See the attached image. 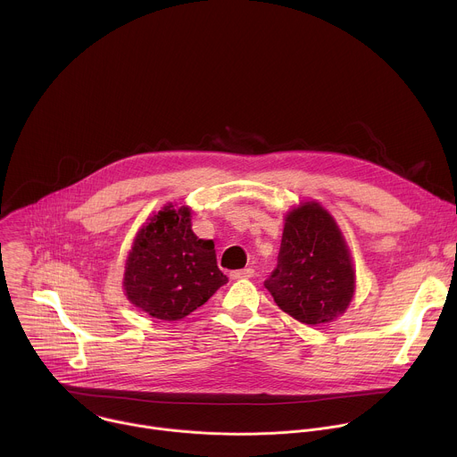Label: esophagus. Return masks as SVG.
I'll list each match as a JSON object with an SVG mask.
<instances>
[{
	"label": "esophagus",
	"instance_id": "34e87169",
	"mask_svg": "<svg viewBox=\"0 0 457 457\" xmlns=\"http://www.w3.org/2000/svg\"><path fill=\"white\" fill-rule=\"evenodd\" d=\"M254 275V271L251 268H244V270H238V271H233L231 273V278L233 280H240V278H251Z\"/></svg>",
	"mask_w": 457,
	"mask_h": 457
}]
</instances>
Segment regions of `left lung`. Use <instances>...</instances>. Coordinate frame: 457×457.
<instances>
[{"label":"left lung","mask_w":457,"mask_h":457,"mask_svg":"<svg viewBox=\"0 0 457 457\" xmlns=\"http://www.w3.org/2000/svg\"><path fill=\"white\" fill-rule=\"evenodd\" d=\"M277 305L305 325L344 314L356 291V271L335 217L316 201L284 217L278 266L264 282Z\"/></svg>","instance_id":"obj_1"}]
</instances>
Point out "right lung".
<instances>
[{
    "mask_svg": "<svg viewBox=\"0 0 457 457\" xmlns=\"http://www.w3.org/2000/svg\"><path fill=\"white\" fill-rule=\"evenodd\" d=\"M226 282L213 240L191 229L189 206L168 203L139 228L124 264L122 291L152 318L175 321L206 303Z\"/></svg>",
    "mask_w": 457,
    "mask_h": 457,
    "instance_id": "1",
    "label": "right lung"
}]
</instances>
